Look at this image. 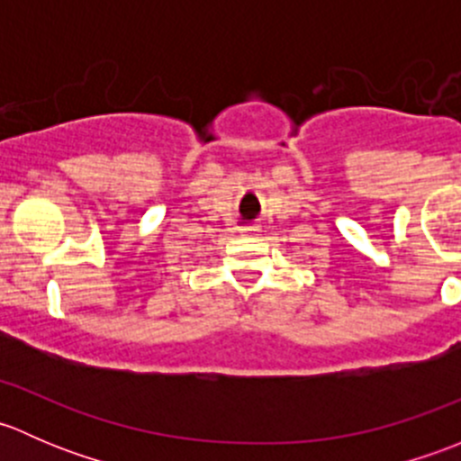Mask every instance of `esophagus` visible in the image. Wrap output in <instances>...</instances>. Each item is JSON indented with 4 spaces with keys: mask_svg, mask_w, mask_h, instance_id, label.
Returning <instances> with one entry per match:
<instances>
[{
    "mask_svg": "<svg viewBox=\"0 0 461 461\" xmlns=\"http://www.w3.org/2000/svg\"><path fill=\"white\" fill-rule=\"evenodd\" d=\"M257 227H245V230L243 231H240V234H243V236H257Z\"/></svg>",
    "mask_w": 461,
    "mask_h": 461,
    "instance_id": "34e87169",
    "label": "esophagus"
}]
</instances>
